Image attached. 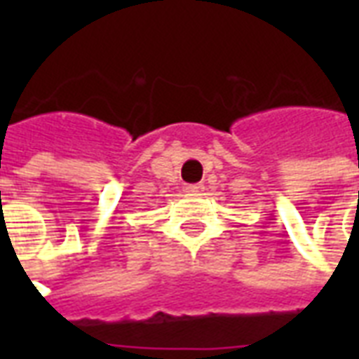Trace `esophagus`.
Wrapping results in <instances>:
<instances>
[{
    "instance_id": "34e87169",
    "label": "esophagus",
    "mask_w": 359,
    "mask_h": 359,
    "mask_svg": "<svg viewBox=\"0 0 359 359\" xmlns=\"http://www.w3.org/2000/svg\"><path fill=\"white\" fill-rule=\"evenodd\" d=\"M203 190H205V186L203 184H188L184 188V191L188 194V196H199Z\"/></svg>"
}]
</instances>
